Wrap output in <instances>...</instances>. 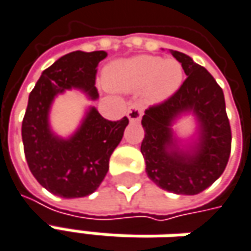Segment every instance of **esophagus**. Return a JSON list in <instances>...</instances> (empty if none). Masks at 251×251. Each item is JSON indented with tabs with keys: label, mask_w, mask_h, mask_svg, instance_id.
Returning <instances> with one entry per match:
<instances>
[{
	"label": "esophagus",
	"mask_w": 251,
	"mask_h": 251,
	"mask_svg": "<svg viewBox=\"0 0 251 251\" xmlns=\"http://www.w3.org/2000/svg\"><path fill=\"white\" fill-rule=\"evenodd\" d=\"M126 115L130 122H139L142 118V108L139 107V104H130L126 111Z\"/></svg>",
	"instance_id": "esophagus-1"
}]
</instances>
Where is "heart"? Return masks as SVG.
<instances>
[{
	"label": "heart",
	"mask_w": 251,
	"mask_h": 251,
	"mask_svg": "<svg viewBox=\"0 0 251 251\" xmlns=\"http://www.w3.org/2000/svg\"><path fill=\"white\" fill-rule=\"evenodd\" d=\"M104 82L114 90L139 91L144 89L147 101L160 102L169 99L180 87L183 68L175 59L139 55L107 66Z\"/></svg>",
	"instance_id": "1"
}]
</instances>
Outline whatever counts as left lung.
Returning <instances> with one entry per match:
<instances>
[{
	"label": "left lung",
	"mask_w": 251,
	"mask_h": 251,
	"mask_svg": "<svg viewBox=\"0 0 251 251\" xmlns=\"http://www.w3.org/2000/svg\"><path fill=\"white\" fill-rule=\"evenodd\" d=\"M182 64L185 82L169 99L146 109L142 118L143 157L147 176L161 189L193 196L211 186L225 171L232 133L224 91L211 74L183 52L171 51ZM193 110L199 121V139L182 152L170 125L177 115Z\"/></svg>",
	"instance_id": "left-lung-1"
}]
</instances>
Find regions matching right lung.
Instances as JSON below:
<instances>
[{
	"instance_id": "right-lung-1",
	"label": "right lung",
	"mask_w": 251,
	"mask_h": 251,
	"mask_svg": "<svg viewBox=\"0 0 251 251\" xmlns=\"http://www.w3.org/2000/svg\"><path fill=\"white\" fill-rule=\"evenodd\" d=\"M105 51H74L47 68L29 96L22 122L25 157L33 176L50 193L76 199L91 195L109 168V157L117 149L129 119L108 121L91 107L71 139L51 132L48 112L56 94L80 89L91 100L99 97L96 75Z\"/></svg>"
}]
</instances>
